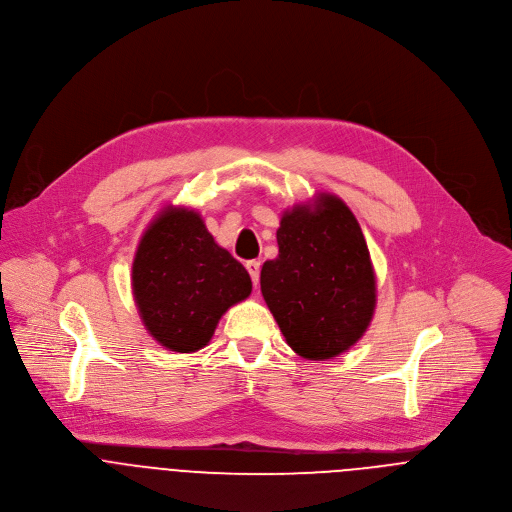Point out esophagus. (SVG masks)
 Listing matches in <instances>:
<instances>
[{"mask_svg": "<svg viewBox=\"0 0 512 512\" xmlns=\"http://www.w3.org/2000/svg\"><path fill=\"white\" fill-rule=\"evenodd\" d=\"M249 275H251V281L257 285L259 283V273H261V263L259 261H247L245 263Z\"/></svg>", "mask_w": 512, "mask_h": 512, "instance_id": "1", "label": "esophagus"}]
</instances>
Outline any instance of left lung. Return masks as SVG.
I'll list each match as a JSON object with an SVG mask.
<instances>
[{
  "label": "left lung",
  "mask_w": 512,
  "mask_h": 512,
  "mask_svg": "<svg viewBox=\"0 0 512 512\" xmlns=\"http://www.w3.org/2000/svg\"><path fill=\"white\" fill-rule=\"evenodd\" d=\"M277 243V259L261 269V293L287 345L311 361L349 351L377 305L371 255L353 211L321 193L283 213Z\"/></svg>",
  "instance_id": "obj_1"
}]
</instances>
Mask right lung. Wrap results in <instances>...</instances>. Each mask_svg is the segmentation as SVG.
Listing matches in <instances>:
<instances>
[{
    "instance_id": "add662e5",
    "label": "right lung",
    "mask_w": 512,
    "mask_h": 512,
    "mask_svg": "<svg viewBox=\"0 0 512 512\" xmlns=\"http://www.w3.org/2000/svg\"><path fill=\"white\" fill-rule=\"evenodd\" d=\"M133 299L149 335L165 349H203L229 307L251 295L245 267L193 209L165 207L145 229L131 269Z\"/></svg>"
}]
</instances>
